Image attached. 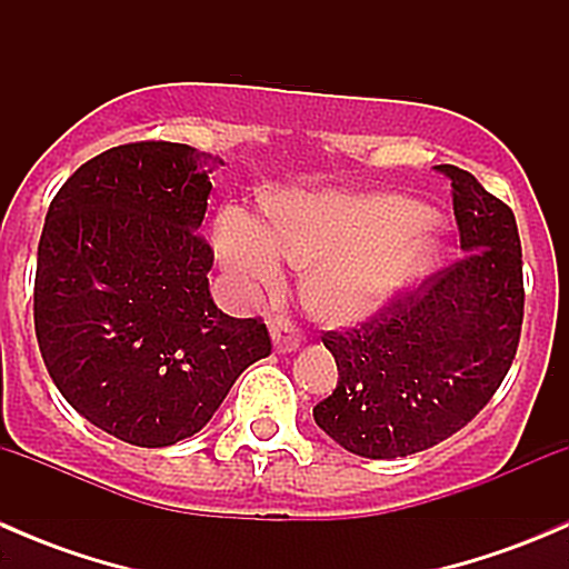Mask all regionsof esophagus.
<instances>
[{"label":"esophagus","mask_w":569,"mask_h":569,"mask_svg":"<svg viewBox=\"0 0 569 569\" xmlns=\"http://www.w3.org/2000/svg\"><path fill=\"white\" fill-rule=\"evenodd\" d=\"M269 332H272V341L278 352H295V349H300L302 336L295 330V325L289 319L272 317L269 319Z\"/></svg>","instance_id":"1"}]
</instances>
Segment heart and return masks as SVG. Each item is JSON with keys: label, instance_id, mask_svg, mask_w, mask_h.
I'll return each mask as SVG.
<instances>
[{"label": "heart", "instance_id": "1", "mask_svg": "<svg viewBox=\"0 0 569 569\" xmlns=\"http://www.w3.org/2000/svg\"><path fill=\"white\" fill-rule=\"evenodd\" d=\"M214 242L233 272L258 283H274L286 258L313 261L308 300L341 325L380 311L435 258L423 209L399 194H286L269 203V226L228 206Z\"/></svg>", "mask_w": 569, "mask_h": 569}]
</instances>
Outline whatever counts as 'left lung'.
I'll return each instance as SVG.
<instances>
[{
    "label": "left lung",
    "mask_w": 569,
    "mask_h": 569,
    "mask_svg": "<svg viewBox=\"0 0 569 569\" xmlns=\"http://www.w3.org/2000/svg\"><path fill=\"white\" fill-rule=\"evenodd\" d=\"M451 178L465 256L347 332H325L338 386L313 418L369 460L432 449L492 399L523 325V252L512 209L468 170Z\"/></svg>",
    "instance_id": "8db88e82"
}]
</instances>
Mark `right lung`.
<instances>
[{
  "label": "right lung",
  "instance_id": "right-lung-1",
  "mask_svg": "<svg viewBox=\"0 0 569 569\" xmlns=\"http://www.w3.org/2000/svg\"><path fill=\"white\" fill-rule=\"evenodd\" d=\"M220 159L129 142L54 194L38 244L36 336L68 405L123 443L162 449L209 423L237 377L272 352L261 319L214 306L198 233Z\"/></svg>",
  "mask_w": 569,
  "mask_h": 569
}]
</instances>
